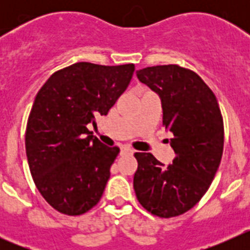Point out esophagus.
Wrapping results in <instances>:
<instances>
[{
    "label": "esophagus",
    "instance_id": "1",
    "mask_svg": "<svg viewBox=\"0 0 250 250\" xmlns=\"http://www.w3.org/2000/svg\"><path fill=\"white\" fill-rule=\"evenodd\" d=\"M132 150L130 149V147H126V146H123L121 147V150H120V155L121 156H124V155H131L132 154Z\"/></svg>",
    "mask_w": 250,
    "mask_h": 250
}]
</instances>
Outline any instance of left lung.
<instances>
[{
	"mask_svg": "<svg viewBox=\"0 0 250 250\" xmlns=\"http://www.w3.org/2000/svg\"><path fill=\"white\" fill-rule=\"evenodd\" d=\"M160 96L163 126L173 132V164L165 167L150 152H135L134 189L141 207L159 218L182 215L202 199L219 167L224 124L214 92L202 77L178 65L136 72Z\"/></svg>",
	"mask_w": 250,
	"mask_h": 250,
	"instance_id": "8db88e82",
	"label": "left lung"
}]
</instances>
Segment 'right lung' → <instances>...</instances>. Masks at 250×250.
Returning <instances> with one entry per match:
<instances>
[{
	"instance_id": "right-lung-1",
	"label": "right lung",
	"mask_w": 250,
	"mask_h": 250,
	"mask_svg": "<svg viewBox=\"0 0 250 250\" xmlns=\"http://www.w3.org/2000/svg\"><path fill=\"white\" fill-rule=\"evenodd\" d=\"M134 71V63L76 62L54 72L37 92L26 155L40 194L59 213L83 215L100 202L120 149L101 144L86 125L109 112Z\"/></svg>"
}]
</instances>
